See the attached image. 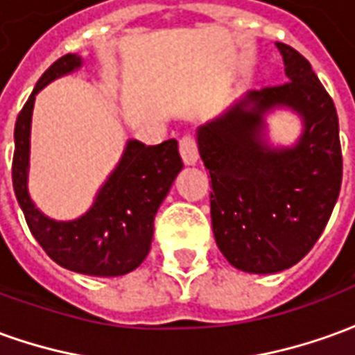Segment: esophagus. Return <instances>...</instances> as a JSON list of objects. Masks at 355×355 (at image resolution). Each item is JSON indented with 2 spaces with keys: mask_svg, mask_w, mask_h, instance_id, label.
<instances>
[{
  "mask_svg": "<svg viewBox=\"0 0 355 355\" xmlns=\"http://www.w3.org/2000/svg\"><path fill=\"white\" fill-rule=\"evenodd\" d=\"M178 148H180V155H182V162L186 165H193L200 157V150H198V140L193 135H182L178 140Z\"/></svg>",
  "mask_w": 355,
  "mask_h": 355,
  "instance_id": "34e87169",
  "label": "esophagus"
}]
</instances>
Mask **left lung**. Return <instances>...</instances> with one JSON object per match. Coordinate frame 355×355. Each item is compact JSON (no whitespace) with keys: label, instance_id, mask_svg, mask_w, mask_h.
I'll use <instances>...</instances> for the list:
<instances>
[{"label":"left lung","instance_id":"8db88e82","mask_svg":"<svg viewBox=\"0 0 355 355\" xmlns=\"http://www.w3.org/2000/svg\"><path fill=\"white\" fill-rule=\"evenodd\" d=\"M277 49L289 81L249 93L198 132L213 186L216 245L232 266L253 274L282 272L310 253L343 184L335 102L297 49L285 43ZM275 103L305 117V135L291 150H270L258 139L261 112Z\"/></svg>","mask_w":355,"mask_h":355}]
</instances>
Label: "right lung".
<instances>
[{
	"label": "right lung",
	"instance_id": "1",
	"mask_svg": "<svg viewBox=\"0 0 355 355\" xmlns=\"http://www.w3.org/2000/svg\"><path fill=\"white\" fill-rule=\"evenodd\" d=\"M80 64L81 58L73 53L55 60L19 112L15 123L12 188L32 236L57 264L78 274L123 275L146 259L154 236V216L182 169V159L175 139L155 146L131 140L89 213L72 223H57L42 215L26 188L34 98L49 81Z\"/></svg>",
	"mask_w": 355,
	"mask_h": 355
}]
</instances>
